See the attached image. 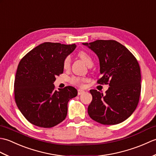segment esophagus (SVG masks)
Instances as JSON below:
<instances>
[{
  "mask_svg": "<svg viewBox=\"0 0 156 156\" xmlns=\"http://www.w3.org/2000/svg\"><path fill=\"white\" fill-rule=\"evenodd\" d=\"M84 92V91L83 90H81V89H78V95H80L82 94H83Z\"/></svg>",
  "mask_w": 156,
  "mask_h": 156,
  "instance_id": "esophagus-1",
  "label": "esophagus"
}]
</instances>
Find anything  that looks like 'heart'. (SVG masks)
<instances>
[{
	"instance_id": "obj_1",
	"label": "heart",
	"mask_w": 156,
	"mask_h": 156,
	"mask_svg": "<svg viewBox=\"0 0 156 156\" xmlns=\"http://www.w3.org/2000/svg\"><path fill=\"white\" fill-rule=\"evenodd\" d=\"M78 57L88 66V67H90V66H92V64H93V60H92L91 55L87 51H80L78 54ZM70 62V56H66L65 59H64V62H63V67H64V69H67L69 67ZM69 81H70L72 84L78 86V87H82L85 82V79L80 77H76V76H72V77L69 79Z\"/></svg>"
}]
</instances>
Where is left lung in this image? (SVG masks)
I'll use <instances>...</instances> for the list:
<instances>
[{
    "label": "left lung",
    "instance_id": "8db88e82",
    "mask_svg": "<svg viewBox=\"0 0 156 156\" xmlns=\"http://www.w3.org/2000/svg\"><path fill=\"white\" fill-rule=\"evenodd\" d=\"M97 55L102 74L97 82L109 84L105 94L90 90L92 96L88 107L90 117L102 125H116L134 112L141 94V72L135 56L115 40L84 43Z\"/></svg>",
    "mask_w": 156,
    "mask_h": 156
}]
</instances>
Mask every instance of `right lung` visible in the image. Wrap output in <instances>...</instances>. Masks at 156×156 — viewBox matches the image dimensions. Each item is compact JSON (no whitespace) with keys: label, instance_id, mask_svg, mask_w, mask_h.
I'll use <instances>...</instances> for the list:
<instances>
[{"label":"right lung","instance_id":"obj_1","mask_svg":"<svg viewBox=\"0 0 156 156\" xmlns=\"http://www.w3.org/2000/svg\"><path fill=\"white\" fill-rule=\"evenodd\" d=\"M76 44L45 42L28 52L19 62L14 93L16 105L31 124L50 128L64 120L68 102L78 91L68 86L55 90V76L64 72L63 62Z\"/></svg>","mask_w":156,"mask_h":156}]
</instances>
